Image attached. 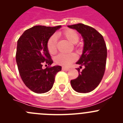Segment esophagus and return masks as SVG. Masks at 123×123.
Masks as SVG:
<instances>
[{
	"label": "esophagus",
	"mask_w": 123,
	"mask_h": 123,
	"mask_svg": "<svg viewBox=\"0 0 123 123\" xmlns=\"http://www.w3.org/2000/svg\"><path fill=\"white\" fill-rule=\"evenodd\" d=\"M62 70H66V71H68L69 69L68 68L64 67H63L62 68Z\"/></svg>",
	"instance_id": "obj_1"
}]
</instances>
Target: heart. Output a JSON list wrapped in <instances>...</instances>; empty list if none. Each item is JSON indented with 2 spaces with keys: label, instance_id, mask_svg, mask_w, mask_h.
<instances>
[{
  "label": "heart",
  "instance_id": "b5f03b06",
  "mask_svg": "<svg viewBox=\"0 0 123 123\" xmlns=\"http://www.w3.org/2000/svg\"><path fill=\"white\" fill-rule=\"evenodd\" d=\"M59 35L64 37L67 40L71 43H76L79 42V34L75 30L69 28L64 30L62 31ZM47 49L50 54L54 55L57 52V37L55 35L50 37L47 42ZM76 55L74 54L58 55L55 58V62L56 64L63 66H68L72 62L76 60Z\"/></svg>",
  "mask_w": 123,
  "mask_h": 123
}]
</instances>
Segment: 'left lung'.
I'll return each mask as SVG.
<instances>
[{"label": "left lung", "mask_w": 123, "mask_h": 123, "mask_svg": "<svg viewBox=\"0 0 123 123\" xmlns=\"http://www.w3.org/2000/svg\"><path fill=\"white\" fill-rule=\"evenodd\" d=\"M81 34L84 40L83 52L76 64L85 66L80 69L77 79L71 80V85L79 93H89L98 87L102 79L106 67L107 49L104 37L97 30L83 24L68 25ZM80 67V68H81Z\"/></svg>", "instance_id": "obj_1"}]
</instances>
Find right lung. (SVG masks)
Returning a JSON list of instances; mask_svg holds the SVG:
<instances>
[{"label":"right lung","instance_id":"obj_1","mask_svg":"<svg viewBox=\"0 0 123 123\" xmlns=\"http://www.w3.org/2000/svg\"><path fill=\"white\" fill-rule=\"evenodd\" d=\"M61 26L36 25L27 30L17 42L16 61L24 83L31 91L44 93L52 87L61 66L50 67L53 63L47 49L49 38ZM44 64L48 65L42 68Z\"/></svg>","mask_w":123,"mask_h":123}]
</instances>
